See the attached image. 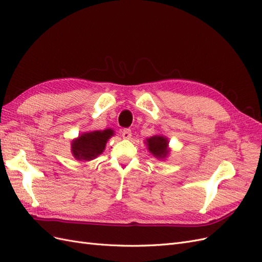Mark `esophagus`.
Returning a JSON list of instances; mask_svg holds the SVG:
<instances>
[{"label":"esophagus","instance_id":"1","mask_svg":"<svg viewBox=\"0 0 262 262\" xmlns=\"http://www.w3.org/2000/svg\"><path fill=\"white\" fill-rule=\"evenodd\" d=\"M121 136H122V138L125 139V140L131 139V137H132L131 130H130V129H123V130L121 131Z\"/></svg>","mask_w":262,"mask_h":262}]
</instances>
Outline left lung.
<instances>
[{
    "mask_svg": "<svg viewBox=\"0 0 262 262\" xmlns=\"http://www.w3.org/2000/svg\"><path fill=\"white\" fill-rule=\"evenodd\" d=\"M146 145L150 154L158 160H163L169 154L168 140L164 136H154L146 140Z\"/></svg>",
    "mask_w": 262,
    "mask_h": 262,
    "instance_id": "1",
    "label": "left lung"
}]
</instances>
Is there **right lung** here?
Listing matches in <instances>:
<instances>
[{"mask_svg": "<svg viewBox=\"0 0 262 262\" xmlns=\"http://www.w3.org/2000/svg\"><path fill=\"white\" fill-rule=\"evenodd\" d=\"M114 136L112 129L81 134L72 142V154L77 161H92L104 152L107 141Z\"/></svg>", "mask_w": 262, "mask_h": 262, "instance_id": "obj_1", "label": "right lung"}]
</instances>
